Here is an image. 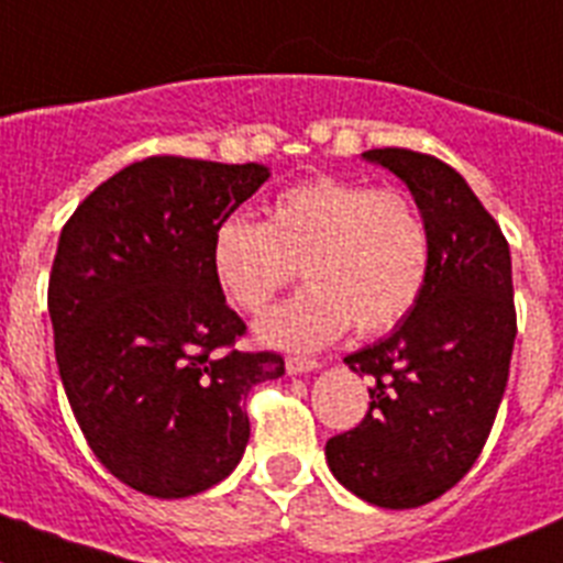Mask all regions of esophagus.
<instances>
[{
  "instance_id": "34e87169",
  "label": "esophagus",
  "mask_w": 563,
  "mask_h": 563,
  "mask_svg": "<svg viewBox=\"0 0 563 563\" xmlns=\"http://www.w3.org/2000/svg\"><path fill=\"white\" fill-rule=\"evenodd\" d=\"M318 366H321V363H318L316 357H287V372H290V375H307V372H316Z\"/></svg>"
}]
</instances>
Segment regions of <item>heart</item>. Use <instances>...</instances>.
Returning a JSON list of instances; mask_svg holds the SVG:
<instances>
[{
  "label": "heart",
  "instance_id": "1",
  "mask_svg": "<svg viewBox=\"0 0 563 563\" xmlns=\"http://www.w3.org/2000/svg\"><path fill=\"white\" fill-rule=\"evenodd\" d=\"M431 228L409 194L312 177L276 194L267 222L233 213L211 242L213 276L236 310L258 316L301 276V292L258 324L276 346L316 350L350 324L361 335L397 327L431 273Z\"/></svg>",
  "mask_w": 563,
  "mask_h": 563
}]
</instances>
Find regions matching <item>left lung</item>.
Segmentation results:
<instances>
[{
    "label": "left lung",
    "instance_id": "left-lung-1",
    "mask_svg": "<svg viewBox=\"0 0 563 563\" xmlns=\"http://www.w3.org/2000/svg\"><path fill=\"white\" fill-rule=\"evenodd\" d=\"M431 228V273L415 310L343 361L375 377L369 411L327 442L335 479L363 501L409 510L471 471L510 375L516 305L510 247L462 174L434 154L369 148Z\"/></svg>",
    "mask_w": 563,
    "mask_h": 563
}]
</instances>
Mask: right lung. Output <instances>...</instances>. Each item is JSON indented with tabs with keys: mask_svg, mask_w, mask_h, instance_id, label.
<instances>
[{
	"mask_svg": "<svg viewBox=\"0 0 563 563\" xmlns=\"http://www.w3.org/2000/svg\"><path fill=\"white\" fill-rule=\"evenodd\" d=\"M271 177L258 163L154 154L62 228L47 287L56 361L92 454L123 485L183 499L225 479L251 437L245 400L285 375L239 352L245 321L213 276V231Z\"/></svg>",
	"mask_w": 563,
	"mask_h": 563,
	"instance_id": "add662e5",
	"label": "right lung"
}]
</instances>
